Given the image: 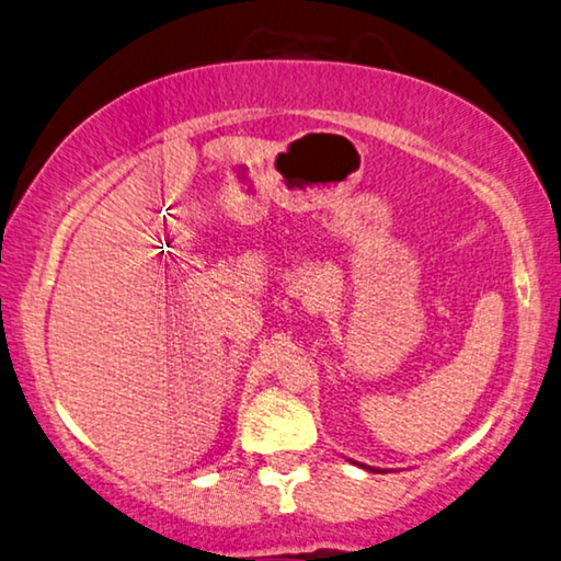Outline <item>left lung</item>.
Segmentation results:
<instances>
[{"mask_svg":"<svg viewBox=\"0 0 561 561\" xmlns=\"http://www.w3.org/2000/svg\"><path fill=\"white\" fill-rule=\"evenodd\" d=\"M370 471H376V469H370Z\"/></svg>","mask_w":561,"mask_h":561,"instance_id":"left-lung-1","label":"left lung"}]
</instances>
